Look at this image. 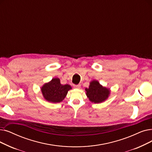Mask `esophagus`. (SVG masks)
<instances>
[{"label":"esophagus","mask_w":152,"mask_h":152,"mask_svg":"<svg viewBox=\"0 0 152 152\" xmlns=\"http://www.w3.org/2000/svg\"><path fill=\"white\" fill-rule=\"evenodd\" d=\"M74 88L76 89H80L81 88V84H77V85H74Z\"/></svg>","instance_id":"34e87169"}]
</instances>
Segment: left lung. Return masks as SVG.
Segmentation results:
<instances>
[{
  "instance_id": "8db88e82",
  "label": "left lung",
  "mask_w": 152,
  "mask_h": 152,
  "mask_svg": "<svg viewBox=\"0 0 152 152\" xmlns=\"http://www.w3.org/2000/svg\"><path fill=\"white\" fill-rule=\"evenodd\" d=\"M86 96L91 102L94 103H101L105 101L110 94V89L103 87L96 80L90 83L88 88H86Z\"/></svg>"
}]
</instances>
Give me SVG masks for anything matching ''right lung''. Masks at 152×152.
<instances>
[{
    "label": "right lung",
    "instance_id": "1",
    "mask_svg": "<svg viewBox=\"0 0 152 152\" xmlns=\"http://www.w3.org/2000/svg\"><path fill=\"white\" fill-rule=\"evenodd\" d=\"M71 89L69 84L63 85L59 78H53L41 88L43 97L46 101L52 103L61 102L66 96L68 91Z\"/></svg>",
    "mask_w": 152,
    "mask_h": 152
}]
</instances>
